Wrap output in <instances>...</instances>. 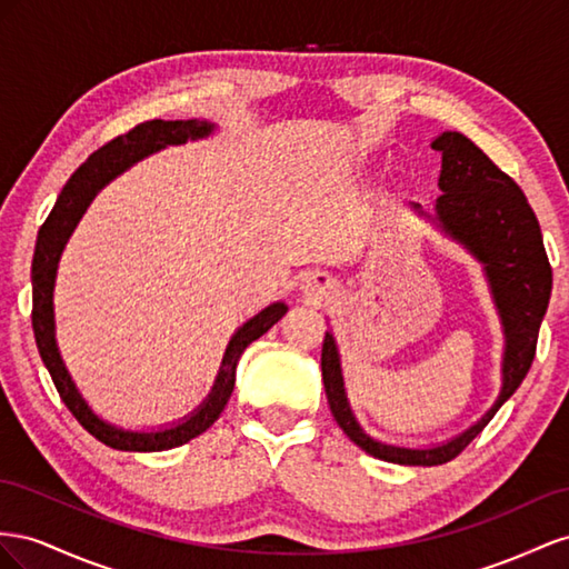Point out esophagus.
I'll list each match as a JSON object with an SVG mask.
<instances>
[{"label": "esophagus", "instance_id": "1", "mask_svg": "<svg viewBox=\"0 0 569 569\" xmlns=\"http://www.w3.org/2000/svg\"><path fill=\"white\" fill-rule=\"evenodd\" d=\"M333 288V279L329 273H321V271H312L307 273L302 279V296L307 300H321L331 293Z\"/></svg>", "mask_w": 569, "mask_h": 569}]
</instances>
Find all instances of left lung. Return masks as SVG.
I'll return each instance as SVG.
<instances>
[{"mask_svg": "<svg viewBox=\"0 0 569 569\" xmlns=\"http://www.w3.org/2000/svg\"><path fill=\"white\" fill-rule=\"evenodd\" d=\"M431 148L441 152L438 188L443 194L436 198L429 219L438 231L456 240L481 264L500 317L506 346H502L498 398L472 427L443 443L398 446L379 441L362 429L350 408L340 352L331 331H327L321 348L323 391L338 427L371 458L410 467H433L460 456L493 419L500 405L517 391L533 362L539 329L553 288V271L548 264L537 214L531 212L525 192L512 178L458 131H443L431 140Z\"/></svg>", "mask_w": 569, "mask_h": 569, "instance_id": "left-lung-1", "label": "left lung"}]
</instances>
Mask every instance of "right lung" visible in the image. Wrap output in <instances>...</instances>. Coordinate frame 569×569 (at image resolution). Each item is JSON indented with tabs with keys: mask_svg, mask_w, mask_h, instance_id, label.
<instances>
[{
	"mask_svg": "<svg viewBox=\"0 0 569 569\" xmlns=\"http://www.w3.org/2000/svg\"><path fill=\"white\" fill-rule=\"evenodd\" d=\"M217 131V123L204 119H188V121H144L136 126L133 131L126 136L113 138L104 148L97 150L86 159L83 167H78L76 173L63 186L54 209L42 223L38 233L36 257H32V331H36V343L40 350L42 362L50 371V377L57 386V391L63 405L71 410V415L80 421L88 433H92L97 441L113 450H128V452H157L178 448L194 436H200L214 425L219 415L223 412L226 402H229L233 386H236V369L240 355L246 348L264 336L276 321L286 312L288 305L283 300L271 302L262 312H257L248 319L242 327L231 336L229 346H226L223 360L219 367V375L214 379L212 391L194 408L188 417L173 421L169 427H159L150 431L138 429H123L111 425L104 417L97 415L90 402L80 393L67 362L57 346V323H54V283H57V269L63 248L76 231L78 221L88 212L90 202L97 198L104 186H109L113 178H119L123 171L138 164L140 159L150 157L159 150H167L169 144H186L188 140H202Z\"/></svg>",
	"mask_w": 569,
	"mask_h": 569,
	"instance_id": "right-lung-1",
	"label": "right lung"
}]
</instances>
